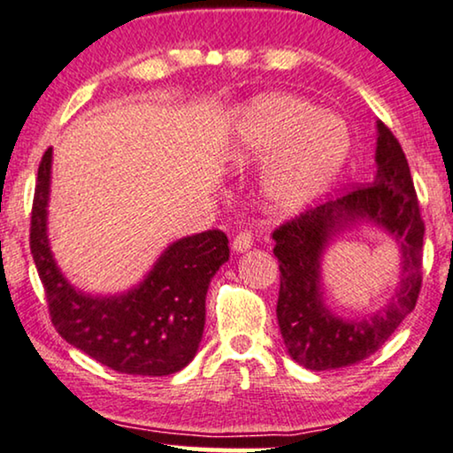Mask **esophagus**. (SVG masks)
Masks as SVG:
<instances>
[{
  "mask_svg": "<svg viewBox=\"0 0 453 453\" xmlns=\"http://www.w3.org/2000/svg\"><path fill=\"white\" fill-rule=\"evenodd\" d=\"M233 252L237 254H243L248 252L250 248L254 245V239H252V233H237L235 239H233Z\"/></svg>",
  "mask_w": 453,
  "mask_h": 453,
  "instance_id": "obj_1",
  "label": "esophagus"
}]
</instances>
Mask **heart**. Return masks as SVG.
Instances as JSON below:
<instances>
[{"mask_svg":"<svg viewBox=\"0 0 453 453\" xmlns=\"http://www.w3.org/2000/svg\"><path fill=\"white\" fill-rule=\"evenodd\" d=\"M349 153V126L289 94L254 98L235 124V164H266L262 191L273 214L311 205L336 180Z\"/></svg>","mask_w":453,"mask_h":453,"instance_id":"obj_1","label":"heart"}]
</instances>
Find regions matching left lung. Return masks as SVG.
<instances>
[{
	"mask_svg": "<svg viewBox=\"0 0 453 453\" xmlns=\"http://www.w3.org/2000/svg\"><path fill=\"white\" fill-rule=\"evenodd\" d=\"M376 176L372 184L306 210L273 233L281 286L277 321L289 357L306 370L355 365L376 353L414 311L422 286L420 218L414 180L397 138L376 124ZM359 224L382 227L400 245L402 281L394 298L370 316H336L322 292V254L344 230Z\"/></svg>",
	"mask_w": 453,
	"mask_h": 453,
	"instance_id": "left-lung-1",
	"label": "left lung"
}]
</instances>
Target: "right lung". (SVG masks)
<instances>
[{"mask_svg":"<svg viewBox=\"0 0 453 453\" xmlns=\"http://www.w3.org/2000/svg\"><path fill=\"white\" fill-rule=\"evenodd\" d=\"M52 149L37 170L31 211V254L56 332L103 365L134 376H170L197 353L205 326V294L228 260L222 231L170 243L138 286L92 296L71 286L56 265L48 237Z\"/></svg>","mask_w":453,"mask_h":453,"instance_id":"add662e5","label":"right lung"}]
</instances>
